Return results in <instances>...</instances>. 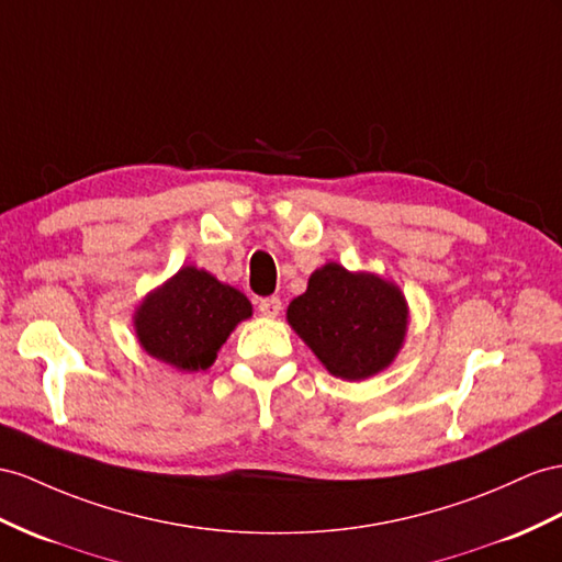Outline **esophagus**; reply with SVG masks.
<instances>
[{"label":"esophagus","mask_w":562,"mask_h":562,"mask_svg":"<svg viewBox=\"0 0 562 562\" xmlns=\"http://www.w3.org/2000/svg\"><path fill=\"white\" fill-rule=\"evenodd\" d=\"M258 311L268 315V318H276V315H280V311H282V301L278 296L258 299Z\"/></svg>","instance_id":"1"}]
</instances>
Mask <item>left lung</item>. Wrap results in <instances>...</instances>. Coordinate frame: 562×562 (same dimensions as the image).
I'll list each match as a JSON object with an SVG mask.
<instances>
[{
    "mask_svg": "<svg viewBox=\"0 0 562 562\" xmlns=\"http://www.w3.org/2000/svg\"><path fill=\"white\" fill-rule=\"evenodd\" d=\"M286 321L335 378L356 382L394 361L408 308L392 282L327 263L286 308Z\"/></svg>",
    "mask_w": 562,
    "mask_h": 562,
    "instance_id": "8db88e82",
    "label": "left lung"
}]
</instances>
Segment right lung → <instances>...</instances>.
<instances>
[{
	"mask_svg": "<svg viewBox=\"0 0 562 562\" xmlns=\"http://www.w3.org/2000/svg\"><path fill=\"white\" fill-rule=\"evenodd\" d=\"M251 315L235 286L187 266L142 301L135 329L142 349L184 372L206 370L235 325Z\"/></svg>",
	"mask_w": 562,
	"mask_h": 562,
	"instance_id": "1",
	"label": "right lung"
}]
</instances>
